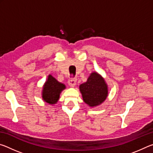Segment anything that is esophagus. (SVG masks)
Returning a JSON list of instances; mask_svg holds the SVG:
<instances>
[{
  "label": "esophagus",
  "instance_id": "obj_1",
  "mask_svg": "<svg viewBox=\"0 0 153 153\" xmlns=\"http://www.w3.org/2000/svg\"><path fill=\"white\" fill-rule=\"evenodd\" d=\"M76 82H77L76 78H71L70 79H69L68 84L71 87H74L76 85Z\"/></svg>",
  "mask_w": 153,
  "mask_h": 153
}]
</instances>
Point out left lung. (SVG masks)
<instances>
[{"label": "left lung", "instance_id": "8db88e82", "mask_svg": "<svg viewBox=\"0 0 153 153\" xmlns=\"http://www.w3.org/2000/svg\"><path fill=\"white\" fill-rule=\"evenodd\" d=\"M79 88L84 102L90 107L101 105L108 97L107 83L97 71L92 72L87 81L80 84Z\"/></svg>", "mask_w": 153, "mask_h": 153}]
</instances>
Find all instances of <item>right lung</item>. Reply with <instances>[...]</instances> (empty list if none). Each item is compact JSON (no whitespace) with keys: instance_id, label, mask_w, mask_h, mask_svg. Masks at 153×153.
<instances>
[{"instance_id":"1","label":"right lung","mask_w":153,"mask_h":153,"mask_svg":"<svg viewBox=\"0 0 153 153\" xmlns=\"http://www.w3.org/2000/svg\"><path fill=\"white\" fill-rule=\"evenodd\" d=\"M65 88V85L58 82L52 75L49 74L42 88V100L49 105H55L58 102L61 92Z\"/></svg>"}]
</instances>
